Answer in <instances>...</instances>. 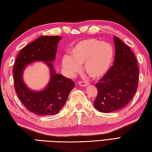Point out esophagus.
Instances as JSON below:
<instances>
[{"mask_svg": "<svg viewBox=\"0 0 152 152\" xmlns=\"http://www.w3.org/2000/svg\"><path fill=\"white\" fill-rule=\"evenodd\" d=\"M79 85L80 86H83V87H84V86H88V85H89V83H87V82H85V81H80V82L79 83Z\"/></svg>", "mask_w": 152, "mask_h": 152, "instance_id": "esophagus-1", "label": "esophagus"}]
</instances>
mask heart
<instances>
[{"label": "heart", "instance_id": "heart-1", "mask_svg": "<svg viewBox=\"0 0 152 152\" xmlns=\"http://www.w3.org/2000/svg\"><path fill=\"white\" fill-rule=\"evenodd\" d=\"M64 56L61 65L71 76L80 72L83 65L85 72L92 79H99L109 72L113 65L115 51L112 45L95 39L80 41Z\"/></svg>", "mask_w": 152, "mask_h": 152}]
</instances>
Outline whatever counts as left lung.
I'll return each mask as SVG.
<instances>
[{
  "instance_id": "left-lung-1",
  "label": "left lung",
  "mask_w": 152,
  "mask_h": 152,
  "mask_svg": "<svg viewBox=\"0 0 152 152\" xmlns=\"http://www.w3.org/2000/svg\"><path fill=\"white\" fill-rule=\"evenodd\" d=\"M115 60L109 72L96 84L98 94L94 105L102 113H110L129 104L137 91L138 66L134 54L128 46L114 36Z\"/></svg>"
}]
</instances>
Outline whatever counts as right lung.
Instances as JSON below:
<instances>
[{
	"label": "right lung",
	"mask_w": 152,
	"mask_h": 152,
	"mask_svg": "<svg viewBox=\"0 0 152 152\" xmlns=\"http://www.w3.org/2000/svg\"><path fill=\"white\" fill-rule=\"evenodd\" d=\"M60 36H41L25 46L18 55L14 66V88L18 98L31 112L39 115H54L66 104L70 92L75 87L72 79L56 73L52 62L55 60ZM44 61L50 69L51 77L42 91L29 89L23 80L27 64Z\"/></svg>",
	"instance_id": "add662e5"
}]
</instances>
